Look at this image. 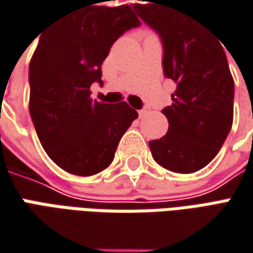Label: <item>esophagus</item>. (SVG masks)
Instances as JSON below:
<instances>
[{"label":"esophagus","mask_w":253,"mask_h":253,"mask_svg":"<svg viewBox=\"0 0 253 253\" xmlns=\"http://www.w3.org/2000/svg\"><path fill=\"white\" fill-rule=\"evenodd\" d=\"M148 112H150L148 109H141V110H138V115H140V116H146V115H148Z\"/></svg>","instance_id":"esophagus-1"}]
</instances>
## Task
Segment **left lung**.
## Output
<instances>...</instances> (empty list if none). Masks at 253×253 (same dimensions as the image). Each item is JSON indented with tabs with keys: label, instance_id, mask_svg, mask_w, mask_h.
I'll list each match as a JSON object with an SVG mask.
<instances>
[{
	"label": "left lung",
	"instance_id": "obj_1",
	"mask_svg": "<svg viewBox=\"0 0 253 253\" xmlns=\"http://www.w3.org/2000/svg\"><path fill=\"white\" fill-rule=\"evenodd\" d=\"M140 1L147 4L133 8L157 31L164 46V75L177 84L172 105L163 110L169 131L148 146L161 167L195 172L218 154L234 122V78L225 50L185 1Z\"/></svg>",
	"mask_w": 253,
	"mask_h": 253
}]
</instances>
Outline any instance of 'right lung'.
Here are the masks:
<instances>
[{"label": "right lung", "mask_w": 253, "mask_h": 253, "mask_svg": "<svg viewBox=\"0 0 253 253\" xmlns=\"http://www.w3.org/2000/svg\"><path fill=\"white\" fill-rule=\"evenodd\" d=\"M140 25L131 5H84L42 32L29 62V113L49 159L75 175H93L113 161L137 119L126 102L92 99L115 41Z\"/></svg>", "instance_id": "1"}]
</instances>
